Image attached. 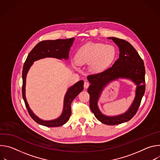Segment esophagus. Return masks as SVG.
Segmentation results:
<instances>
[{
    "label": "esophagus",
    "instance_id": "34e87169",
    "mask_svg": "<svg viewBox=\"0 0 160 160\" xmlns=\"http://www.w3.org/2000/svg\"><path fill=\"white\" fill-rule=\"evenodd\" d=\"M83 86H84V88H88V86H89V83H88V82H84V85H83Z\"/></svg>",
    "mask_w": 160,
    "mask_h": 160
}]
</instances>
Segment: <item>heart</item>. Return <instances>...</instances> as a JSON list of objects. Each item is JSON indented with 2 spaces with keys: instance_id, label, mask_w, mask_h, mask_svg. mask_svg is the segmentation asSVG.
<instances>
[{
  "instance_id": "1",
  "label": "heart",
  "mask_w": 160,
  "mask_h": 160,
  "mask_svg": "<svg viewBox=\"0 0 160 160\" xmlns=\"http://www.w3.org/2000/svg\"><path fill=\"white\" fill-rule=\"evenodd\" d=\"M116 56L117 50L113 45L90 42L78 49L75 56V64H89L91 70L101 72L112 63Z\"/></svg>"
}]
</instances>
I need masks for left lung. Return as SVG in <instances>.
Masks as SVG:
<instances>
[{
	"instance_id": "1",
	"label": "left lung",
	"mask_w": 160,
	"mask_h": 160,
	"mask_svg": "<svg viewBox=\"0 0 160 160\" xmlns=\"http://www.w3.org/2000/svg\"><path fill=\"white\" fill-rule=\"evenodd\" d=\"M119 48V58L113 65L104 71L87 77L90 85L87 90L90 95V108L96 118L101 122L115 125L131 120L138 111L145 92V67L144 61L135 48L127 41L109 37ZM118 78H128L137 85L135 99L128 111L120 116H105L100 111L97 102L103 87L110 81Z\"/></svg>"
}]
</instances>
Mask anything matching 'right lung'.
Listing matches in <instances>:
<instances>
[{"mask_svg":"<svg viewBox=\"0 0 160 160\" xmlns=\"http://www.w3.org/2000/svg\"><path fill=\"white\" fill-rule=\"evenodd\" d=\"M75 38L58 39L55 40H43L38 43L30 51L22 68V96L30 116L37 123L49 127H59L66 123L69 120L71 114V103L73 100L83 89V81L80 80L68 89L64 99V107L61 115L57 119L45 121L40 119L30 108L25 96V85L27 74L33 62L45 58H55L57 59H68L69 51Z\"/></svg>","mask_w":160,"mask_h":160,"instance_id":"add662e5","label":"right lung"}]
</instances>
